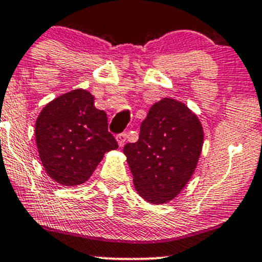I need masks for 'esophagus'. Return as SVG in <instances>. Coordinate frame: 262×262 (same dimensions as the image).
<instances>
[{"instance_id":"1","label":"esophagus","mask_w":262,"mask_h":262,"mask_svg":"<svg viewBox=\"0 0 262 262\" xmlns=\"http://www.w3.org/2000/svg\"><path fill=\"white\" fill-rule=\"evenodd\" d=\"M125 140H126V134H119V136L117 137V142H118V145H119V148H123L125 144Z\"/></svg>"}]
</instances>
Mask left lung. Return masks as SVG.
Returning a JSON list of instances; mask_svg holds the SVG:
<instances>
[{
	"instance_id": "obj_1",
	"label": "left lung",
	"mask_w": 262,
	"mask_h": 262,
	"mask_svg": "<svg viewBox=\"0 0 262 262\" xmlns=\"http://www.w3.org/2000/svg\"><path fill=\"white\" fill-rule=\"evenodd\" d=\"M203 144V125L188 105L173 98L154 103L138 142L123 149L138 194L154 205L174 200L191 179Z\"/></svg>"
}]
</instances>
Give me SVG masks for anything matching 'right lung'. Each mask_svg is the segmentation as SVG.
I'll use <instances>...</instances> for the list:
<instances>
[{
	"instance_id": "right-lung-1",
	"label": "right lung",
	"mask_w": 262,
	"mask_h": 262,
	"mask_svg": "<svg viewBox=\"0 0 262 262\" xmlns=\"http://www.w3.org/2000/svg\"><path fill=\"white\" fill-rule=\"evenodd\" d=\"M34 137L43 169L63 186L87 182L104 154L118 148L108 132L107 114L96 108L93 94L82 88L43 107Z\"/></svg>"
}]
</instances>
